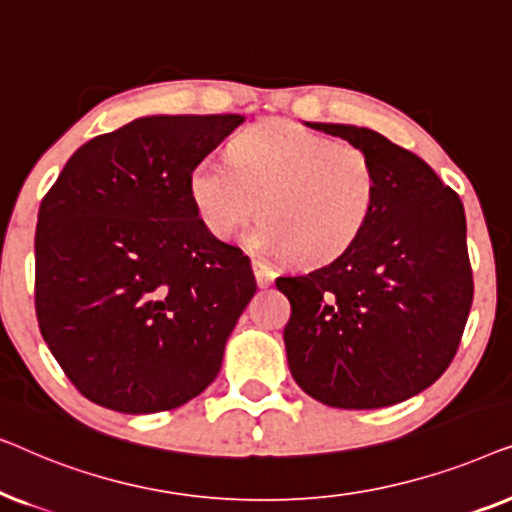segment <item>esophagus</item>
Listing matches in <instances>:
<instances>
[{
    "instance_id": "34e87169",
    "label": "esophagus",
    "mask_w": 512,
    "mask_h": 512,
    "mask_svg": "<svg viewBox=\"0 0 512 512\" xmlns=\"http://www.w3.org/2000/svg\"><path fill=\"white\" fill-rule=\"evenodd\" d=\"M251 268H254V275H256V282L261 289H265V286L272 284V279H275V272H272V268H268L263 261H254L251 263Z\"/></svg>"
}]
</instances>
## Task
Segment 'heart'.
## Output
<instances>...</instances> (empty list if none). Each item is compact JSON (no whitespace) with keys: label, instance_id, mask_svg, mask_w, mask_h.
Here are the masks:
<instances>
[{"label":"heart","instance_id":"obj_1","mask_svg":"<svg viewBox=\"0 0 512 512\" xmlns=\"http://www.w3.org/2000/svg\"><path fill=\"white\" fill-rule=\"evenodd\" d=\"M228 156L202 158L188 174L195 214L219 240L261 209L251 249L321 265L345 254L373 216L380 179L359 144L270 121L237 135Z\"/></svg>","mask_w":512,"mask_h":512}]
</instances>
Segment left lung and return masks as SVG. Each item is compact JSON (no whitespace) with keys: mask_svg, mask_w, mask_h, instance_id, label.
I'll return each mask as SVG.
<instances>
[{"mask_svg":"<svg viewBox=\"0 0 512 512\" xmlns=\"http://www.w3.org/2000/svg\"><path fill=\"white\" fill-rule=\"evenodd\" d=\"M305 125L363 146L380 188L366 230L345 254L277 277L291 303L289 370L331 408H387L431 387L457 354L473 303L464 205L422 158L380 132Z\"/></svg>","mask_w":512,"mask_h":512,"instance_id":"8db88e82","label":"left lung"}]
</instances>
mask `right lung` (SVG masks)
I'll use <instances>...</instances> for the list:
<instances>
[{"label":"right lung","mask_w":512,"mask_h":512,"mask_svg":"<svg viewBox=\"0 0 512 512\" xmlns=\"http://www.w3.org/2000/svg\"><path fill=\"white\" fill-rule=\"evenodd\" d=\"M244 116H144L83 144L39 207L34 305L88 401L179 408L219 375L256 293L242 249L195 214L188 174Z\"/></svg>","instance_id":"right-lung-1"}]
</instances>
